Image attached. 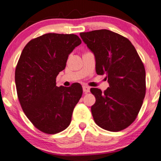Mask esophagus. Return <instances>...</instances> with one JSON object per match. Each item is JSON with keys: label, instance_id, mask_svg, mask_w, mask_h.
Returning a JSON list of instances; mask_svg holds the SVG:
<instances>
[{"label": "esophagus", "instance_id": "34e87169", "mask_svg": "<svg viewBox=\"0 0 161 161\" xmlns=\"http://www.w3.org/2000/svg\"><path fill=\"white\" fill-rule=\"evenodd\" d=\"M83 91L84 93H88V92H90V88L89 86H83Z\"/></svg>", "mask_w": 161, "mask_h": 161}]
</instances>
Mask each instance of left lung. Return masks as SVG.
I'll return each instance as SVG.
<instances>
[{
  "mask_svg": "<svg viewBox=\"0 0 161 161\" xmlns=\"http://www.w3.org/2000/svg\"><path fill=\"white\" fill-rule=\"evenodd\" d=\"M94 53L96 72L107 75L109 87L102 92L92 88L96 102L91 108L99 127L117 132L137 117L146 94V72L140 56L126 37L106 29L80 33Z\"/></svg>",
  "mask_w": 161,
  "mask_h": 161,
  "instance_id": "1",
  "label": "left lung"
}]
</instances>
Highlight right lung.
<instances>
[{"instance_id":"1","label":"right lung","mask_w":161,"mask_h":161,"mask_svg":"<svg viewBox=\"0 0 161 161\" xmlns=\"http://www.w3.org/2000/svg\"><path fill=\"white\" fill-rule=\"evenodd\" d=\"M81 40L75 34H49L33 39L23 48L15 69V84L22 109L35 127L56 134L69 126L83 94L80 83L56 86L68 56Z\"/></svg>"}]
</instances>
